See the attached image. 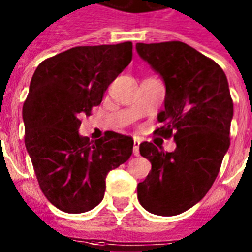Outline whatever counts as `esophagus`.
Masks as SVG:
<instances>
[{"label":"esophagus","mask_w":252,"mask_h":252,"mask_svg":"<svg viewBox=\"0 0 252 252\" xmlns=\"http://www.w3.org/2000/svg\"><path fill=\"white\" fill-rule=\"evenodd\" d=\"M139 144H140V139L134 138V148H132V152L135 156H139Z\"/></svg>","instance_id":"34e87169"}]
</instances>
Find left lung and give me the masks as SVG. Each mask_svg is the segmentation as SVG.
<instances>
[{
  "mask_svg": "<svg viewBox=\"0 0 252 252\" xmlns=\"http://www.w3.org/2000/svg\"><path fill=\"white\" fill-rule=\"evenodd\" d=\"M136 50L166 87L156 132L177 144L173 152L150 142L139 146L152 168L138 185V200L154 215L176 216L202 200L220 172L230 146L233 100L222 69L190 45L138 43Z\"/></svg>",
  "mask_w": 252,
  "mask_h": 252,
  "instance_id": "8db88e82",
  "label": "left lung"
}]
</instances>
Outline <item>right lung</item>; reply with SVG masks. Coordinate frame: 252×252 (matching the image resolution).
<instances>
[{
  "label": "right lung",
  "mask_w": 252,
  "mask_h": 252,
  "mask_svg": "<svg viewBox=\"0 0 252 252\" xmlns=\"http://www.w3.org/2000/svg\"><path fill=\"white\" fill-rule=\"evenodd\" d=\"M132 43L75 46L37 66L23 104L24 143L39 186L54 207L83 213L101 202L106 174L130 158L131 136H80V116L100 105L131 62Z\"/></svg>",
  "instance_id": "add662e5"
}]
</instances>
